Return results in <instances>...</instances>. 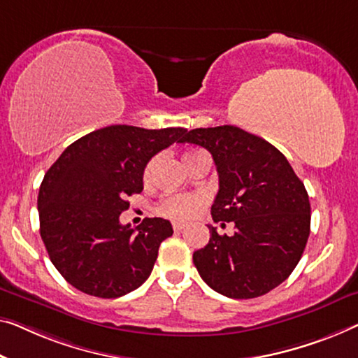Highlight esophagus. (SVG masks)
Wrapping results in <instances>:
<instances>
[{
	"label": "esophagus",
	"mask_w": 358,
	"mask_h": 358,
	"mask_svg": "<svg viewBox=\"0 0 358 358\" xmlns=\"http://www.w3.org/2000/svg\"><path fill=\"white\" fill-rule=\"evenodd\" d=\"M183 228H185V225H183V223H180V222H173V230L175 231H181V230H183Z\"/></svg>",
	"instance_id": "obj_1"
}]
</instances>
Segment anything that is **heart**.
I'll use <instances>...</instances> for the list:
<instances>
[{"label":"heart","mask_w":358,"mask_h":358,"mask_svg":"<svg viewBox=\"0 0 358 358\" xmlns=\"http://www.w3.org/2000/svg\"><path fill=\"white\" fill-rule=\"evenodd\" d=\"M199 152L201 151L185 152V156H183L185 164H188L191 159H193L196 154H199ZM152 167H154V161H151L146 165L145 180L151 178ZM206 204H207V197L201 193L172 194V196L165 197V199L161 202V206H159V212H161L165 217L173 218V220H191V218L199 215L201 210L206 207Z\"/></svg>","instance_id":"1"}]
</instances>
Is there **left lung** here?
Wrapping results in <instances>:
<instances>
[{"instance_id":"1","label":"left lung","mask_w":358,"mask_h":358,"mask_svg":"<svg viewBox=\"0 0 358 358\" xmlns=\"http://www.w3.org/2000/svg\"><path fill=\"white\" fill-rule=\"evenodd\" d=\"M180 143L212 154L218 173L212 218L234 223L233 236L209 227V244L193 254L201 278L231 299L266 294L292 273L306 249V186L273 145L234 125L194 128Z\"/></svg>"}]
</instances>
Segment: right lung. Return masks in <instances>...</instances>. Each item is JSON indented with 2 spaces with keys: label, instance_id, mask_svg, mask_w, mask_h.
Returning <instances> with one entry per match:
<instances>
[{
  "label": "right lung",
  "instance_id": "add662e5",
  "mask_svg": "<svg viewBox=\"0 0 358 358\" xmlns=\"http://www.w3.org/2000/svg\"><path fill=\"white\" fill-rule=\"evenodd\" d=\"M186 128L110 125L72 143L38 193L40 234L52 265L85 294L115 299L151 275L159 246L173 234L164 218L122 225L127 197L141 193L146 164L180 143Z\"/></svg>",
  "mask_w": 358,
  "mask_h": 358
}]
</instances>
